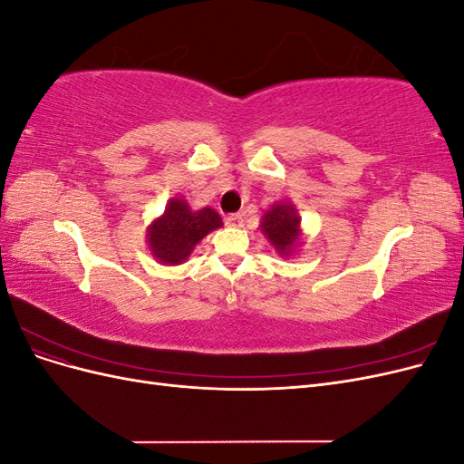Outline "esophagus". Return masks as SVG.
I'll return each instance as SVG.
<instances>
[{"label":"esophagus","instance_id":"1","mask_svg":"<svg viewBox=\"0 0 464 464\" xmlns=\"http://www.w3.org/2000/svg\"><path fill=\"white\" fill-rule=\"evenodd\" d=\"M224 220H227L228 227H244V215L242 213H232Z\"/></svg>","mask_w":464,"mask_h":464}]
</instances>
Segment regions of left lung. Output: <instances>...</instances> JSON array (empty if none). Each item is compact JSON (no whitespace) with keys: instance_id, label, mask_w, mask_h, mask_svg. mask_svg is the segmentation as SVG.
<instances>
[{"instance_id":"1","label":"left lung","mask_w":464,"mask_h":464,"mask_svg":"<svg viewBox=\"0 0 464 464\" xmlns=\"http://www.w3.org/2000/svg\"><path fill=\"white\" fill-rule=\"evenodd\" d=\"M261 230L280 256H290L300 242V217L296 208L290 203L275 205L265 213Z\"/></svg>"}]
</instances>
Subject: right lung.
Instances as JSON below:
<instances>
[{
    "instance_id": "add662e5",
    "label": "right lung",
    "mask_w": 464,
    "mask_h": 464,
    "mask_svg": "<svg viewBox=\"0 0 464 464\" xmlns=\"http://www.w3.org/2000/svg\"><path fill=\"white\" fill-rule=\"evenodd\" d=\"M222 227V218L213 208L191 210L184 199H172L164 215L149 228V247L152 256L162 263L178 265L186 261L195 244Z\"/></svg>"
}]
</instances>
